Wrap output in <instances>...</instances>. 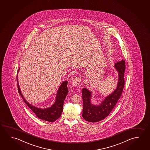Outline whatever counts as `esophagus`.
Wrapping results in <instances>:
<instances>
[{"mask_svg": "<svg viewBox=\"0 0 150 150\" xmlns=\"http://www.w3.org/2000/svg\"><path fill=\"white\" fill-rule=\"evenodd\" d=\"M81 77H75L72 82V85L74 87H76V86H79V84L81 83Z\"/></svg>", "mask_w": 150, "mask_h": 150, "instance_id": "obj_1", "label": "esophagus"}]
</instances>
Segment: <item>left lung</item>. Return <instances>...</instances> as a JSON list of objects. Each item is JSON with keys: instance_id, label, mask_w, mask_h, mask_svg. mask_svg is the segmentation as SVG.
I'll list each match as a JSON object with an SVG mask.
<instances>
[{"instance_id": "1", "label": "left lung", "mask_w": 150, "mask_h": 150, "mask_svg": "<svg viewBox=\"0 0 150 150\" xmlns=\"http://www.w3.org/2000/svg\"><path fill=\"white\" fill-rule=\"evenodd\" d=\"M115 67L119 74L118 84L113 93L107 96L99 105H93L91 103V92L86 88L82 89L83 100V109L82 116L85 120L90 122H96L107 117L115 107L118 100L120 98L125 86V61H122L116 63Z\"/></svg>"}]
</instances>
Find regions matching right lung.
I'll list each match as a JSON object with an SVG mask.
<instances>
[{
  "instance_id": "obj_1",
  "label": "right lung",
  "mask_w": 150,
  "mask_h": 150,
  "mask_svg": "<svg viewBox=\"0 0 150 150\" xmlns=\"http://www.w3.org/2000/svg\"><path fill=\"white\" fill-rule=\"evenodd\" d=\"M19 71V69L18 70L17 74ZM17 81L18 83V90L19 93H20L25 104L36 115L38 118L40 119L47 121L49 122H54L61 117L63 110L64 100L67 97V94L68 93L67 81H63L61 83V86H59L56 96V100L54 104L49 108L41 109L32 106L28 103V101H27L23 97L20 91L19 83L18 81V75L17 76Z\"/></svg>"
}]
</instances>
